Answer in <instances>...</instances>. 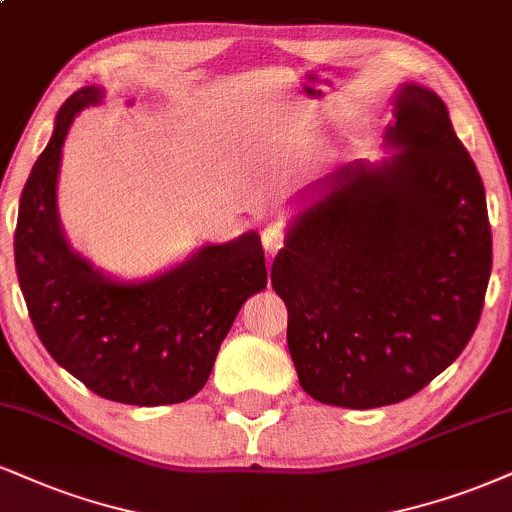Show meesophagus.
Segmentation results:
<instances>
[{"label": "esophagus", "instance_id": "1", "mask_svg": "<svg viewBox=\"0 0 512 512\" xmlns=\"http://www.w3.org/2000/svg\"><path fill=\"white\" fill-rule=\"evenodd\" d=\"M261 242H263V249H266V254L275 256L277 251L285 246L287 235H285V230H282L280 225H268L266 230L261 232Z\"/></svg>", "mask_w": 512, "mask_h": 512}]
</instances>
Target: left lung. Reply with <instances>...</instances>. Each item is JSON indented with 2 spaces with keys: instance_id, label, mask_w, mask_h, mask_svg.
I'll return each mask as SVG.
<instances>
[{
  "instance_id": "left-lung-1",
  "label": "left lung",
  "mask_w": 512,
  "mask_h": 512,
  "mask_svg": "<svg viewBox=\"0 0 512 512\" xmlns=\"http://www.w3.org/2000/svg\"><path fill=\"white\" fill-rule=\"evenodd\" d=\"M399 147L349 163L275 256L287 344L315 401L380 408L425 389L468 346L491 275L484 185L437 94L403 85Z\"/></svg>"
}]
</instances>
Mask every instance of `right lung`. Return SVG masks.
<instances>
[{"instance_id": "right-lung-1", "label": "right lung", "mask_w": 512, "mask_h": 512, "mask_svg": "<svg viewBox=\"0 0 512 512\" xmlns=\"http://www.w3.org/2000/svg\"><path fill=\"white\" fill-rule=\"evenodd\" d=\"M99 99L97 87L66 99L30 170L14 235L18 285L44 349L87 389L130 406L182 403L206 384L244 301L266 289L263 246L249 232L137 285L73 254L56 216V175L75 113Z\"/></svg>"}]
</instances>
